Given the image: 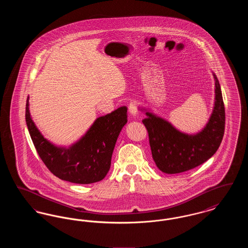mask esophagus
<instances>
[{
	"label": "esophagus",
	"instance_id": "1",
	"mask_svg": "<svg viewBox=\"0 0 248 248\" xmlns=\"http://www.w3.org/2000/svg\"><path fill=\"white\" fill-rule=\"evenodd\" d=\"M128 111L130 115L133 117H136L138 115V102L132 101L128 106Z\"/></svg>",
	"mask_w": 248,
	"mask_h": 248
}]
</instances>
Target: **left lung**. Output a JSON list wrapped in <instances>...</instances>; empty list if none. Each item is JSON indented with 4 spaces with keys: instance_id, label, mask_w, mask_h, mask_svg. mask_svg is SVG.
<instances>
[{
    "instance_id": "left-lung-1",
    "label": "left lung",
    "mask_w": 248,
    "mask_h": 248,
    "mask_svg": "<svg viewBox=\"0 0 248 248\" xmlns=\"http://www.w3.org/2000/svg\"><path fill=\"white\" fill-rule=\"evenodd\" d=\"M215 80V102L205 126L195 134L177 129L167 120L147 108L142 123L149 133L152 154L157 167L165 174H177L195 168L210 159L217 151L224 135L225 108L220 84Z\"/></svg>"
}]
</instances>
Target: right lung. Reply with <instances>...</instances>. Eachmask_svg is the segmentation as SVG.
<instances>
[{"mask_svg": "<svg viewBox=\"0 0 248 248\" xmlns=\"http://www.w3.org/2000/svg\"><path fill=\"white\" fill-rule=\"evenodd\" d=\"M29 99L28 96L26 124L36 151L48 169L60 179L77 184H91L106 177L119 134L127 123V108L121 107L95 119L78 141L61 147L49 141L37 128Z\"/></svg>", "mask_w": 248, "mask_h": 248, "instance_id": "1", "label": "right lung"}]
</instances>
